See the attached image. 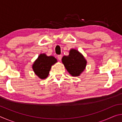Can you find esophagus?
<instances>
[{"instance_id":"34e87169","label":"esophagus","mask_w":122,"mask_h":122,"mask_svg":"<svg viewBox=\"0 0 122 122\" xmlns=\"http://www.w3.org/2000/svg\"><path fill=\"white\" fill-rule=\"evenodd\" d=\"M57 59H58L59 60H61V59H62V55H59L58 56H57Z\"/></svg>"}]
</instances>
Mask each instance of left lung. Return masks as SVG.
Returning a JSON list of instances; mask_svg holds the SVG:
<instances>
[{
  "mask_svg": "<svg viewBox=\"0 0 122 122\" xmlns=\"http://www.w3.org/2000/svg\"><path fill=\"white\" fill-rule=\"evenodd\" d=\"M62 62L71 76H79L85 70L87 61L77 49H71L68 56L62 57Z\"/></svg>",
  "mask_w": 122,
  "mask_h": 122,
  "instance_id": "obj_1",
  "label": "left lung"
}]
</instances>
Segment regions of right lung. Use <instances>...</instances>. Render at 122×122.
I'll return each instance as SVG.
<instances>
[{"label":"right lung","instance_id":"1","mask_svg":"<svg viewBox=\"0 0 122 122\" xmlns=\"http://www.w3.org/2000/svg\"><path fill=\"white\" fill-rule=\"evenodd\" d=\"M57 62L53 56H47L45 53L40 54L34 62L32 69L36 75L43 80L48 77L51 67Z\"/></svg>","mask_w":122,"mask_h":122}]
</instances>
